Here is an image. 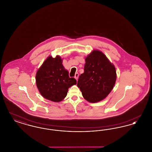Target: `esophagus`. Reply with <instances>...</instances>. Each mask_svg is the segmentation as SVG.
I'll use <instances>...</instances> for the list:
<instances>
[{
  "label": "esophagus",
  "instance_id": "34e87169",
  "mask_svg": "<svg viewBox=\"0 0 152 152\" xmlns=\"http://www.w3.org/2000/svg\"><path fill=\"white\" fill-rule=\"evenodd\" d=\"M75 78L77 81L78 78H79V73H76L75 74Z\"/></svg>",
  "mask_w": 152,
  "mask_h": 152
}]
</instances>
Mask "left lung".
<instances>
[{
	"instance_id": "left-lung-1",
	"label": "left lung",
	"mask_w": 152,
	"mask_h": 152,
	"mask_svg": "<svg viewBox=\"0 0 152 152\" xmlns=\"http://www.w3.org/2000/svg\"><path fill=\"white\" fill-rule=\"evenodd\" d=\"M83 73L77 87L84 98L90 102L104 99L111 92L116 80V68L101 51L94 50L86 58Z\"/></svg>"
}]
</instances>
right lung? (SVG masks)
Returning <instances> with one entry per match:
<instances>
[{
	"mask_svg": "<svg viewBox=\"0 0 152 152\" xmlns=\"http://www.w3.org/2000/svg\"><path fill=\"white\" fill-rule=\"evenodd\" d=\"M59 56H49L37 71L36 83L40 94L45 99L53 102L62 101L67 94L68 88L76 84L74 77L62 64Z\"/></svg>",
	"mask_w": 152,
	"mask_h": 152,
	"instance_id": "1",
	"label": "right lung"
}]
</instances>
